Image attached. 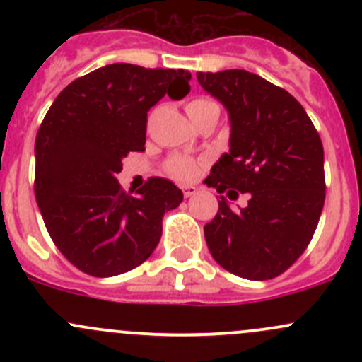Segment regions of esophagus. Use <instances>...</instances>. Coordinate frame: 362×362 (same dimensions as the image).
Masks as SVG:
<instances>
[{
  "mask_svg": "<svg viewBox=\"0 0 362 362\" xmlns=\"http://www.w3.org/2000/svg\"><path fill=\"white\" fill-rule=\"evenodd\" d=\"M182 191H184L185 198H191V196H194L196 192H198V187H194V185H184Z\"/></svg>",
  "mask_w": 362,
  "mask_h": 362,
  "instance_id": "esophagus-1",
  "label": "esophagus"
}]
</instances>
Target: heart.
Returning a JSON list of instances; mask_svg holds the SVG:
<instances>
[{"mask_svg":"<svg viewBox=\"0 0 362 362\" xmlns=\"http://www.w3.org/2000/svg\"><path fill=\"white\" fill-rule=\"evenodd\" d=\"M185 110H187V115L191 117L192 122L206 115H215L218 119L217 103L208 100V98H194V100L189 101ZM166 171L178 180H189L198 173V163L194 159L184 158V156H173L171 159H168Z\"/></svg>","mask_w":362,"mask_h":362,"instance_id":"obj_1","label":"heart"}]
</instances>
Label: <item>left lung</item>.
<instances>
[{"mask_svg": "<svg viewBox=\"0 0 362 362\" xmlns=\"http://www.w3.org/2000/svg\"><path fill=\"white\" fill-rule=\"evenodd\" d=\"M199 86L228 110L229 152L211 166L208 187L221 196L204 226L211 257L233 275L275 279L305 252L326 199L324 148L305 108L282 87L245 69L196 73Z\"/></svg>", "mask_w": 362, "mask_h": 362, "instance_id": "left-lung-1", "label": "left lung"}]
</instances>
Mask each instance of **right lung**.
Instances as JSON below:
<instances>
[{"mask_svg": "<svg viewBox=\"0 0 362 362\" xmlns=\"http://www.w3.org/2000/svg\"><path fill=\"white\" fill-rule=\"evenodd\" d=\"M184 69L115 63L73 80L54 100L35 141V196L50 238L93 276H115L147 261L163 235V215L184 199L154 177L138 196L117 173L129 152L145 151L147 112L191 90Z\"/></svg>", "mask_w": 362, "mask_h": 362, "instance_id": "obj_1", "label": "right lung"}]
</instances>
